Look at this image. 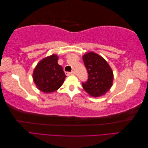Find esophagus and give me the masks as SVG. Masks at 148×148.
<instances>
[{
    "label": "esophagus",
    "instance_id": "esophagus-1",
    "mask_svg": "<svg viewBox=\"0 0 148 148\" xmlns=\"http://www.w3.org/2000/svg\"><path fill=\"white\" fill-rule=\"evenodd\" d=\"M75 74V72L73 71H71V72H66V75H74Z\"/></svg>",
    "mask_w": 148,
    "mask_h": 148
}]
</instances>
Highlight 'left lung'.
<instances>
[{
	"label": "left lung",
	"mask_w": 148,
	"mask_h": 148,
	"mask_svg": "<svg viewBox=\"0 0 148 148\" xmlns=\"http://www.w3.org/2000/svg\"><path fill=\"white\" fill-rule=\"evenodd\" d=\"M88 73L86 82L82 83L83 89L92 97L105 95L112 87L114 75L106 60L97 53L90 52L83 57Z\"/></svg>",
	"instance_id": "obj_1"
}]
</instances>
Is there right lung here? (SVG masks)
<instances>
[{"mask_svg": "<svg viewBox=\"0 0 148 148\" xmlns=\"http://www.w3.org/2000/svg\"><path fill=\"white\" fill-rule=\"evenodd\" d=\"M59 57L53 54L40 61L33 71V80L38 89L49 93L57 90L64 82L66 76L58 64Z\"/></svg>", "mask_w": 148, "mask_h": 148, "instance_id": "add662e5", "label": "right lung"}]
</instances>
